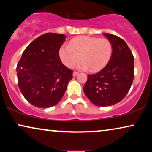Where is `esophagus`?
<instances>
[{
	"mask_svg": "<svg viewBox=\"0 0 152 152\" xmlns=\"http://www.w3.org/2000/svg\"><path fill=\"white\" fill-rule=\"evenodd\" d=\"M79 75V72H73V73H72V75H73V77H76V76H77Z\"/></svg>",
	"mask_w": 152,
	"mask_h": 152,
	"instance_id": "esophagus-1",
	"label": "esophagus"
}]
</instances>
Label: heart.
I'll return each mask as SVG.
<instances>
[{"label": "heart", "mask_w": 152, "mask_h": 152, "mask_svg": "<svg viewBox=\"0 0 152 152\" xmlns=\"http://www.w3.org/2000/svg\"><path fill=\"white\" fill-rule=\"evenodd\" d=\"M113 45L107 39L82 36L70 41L69 45H61L59 50L60 59L64 65L72 68L82 59L77 65L80 70L91 68L97 72L104 67L111 59Z\"/></svg>", "instance_id": "1"}]
</instances>
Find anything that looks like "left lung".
Returning a JSON list of instances; mask_svg holds the SVG:
<instances>
[{
  "mask_svg": "<svg viewBox=\"0 0 152 152\" xmlns=\"http://www.w3.org/2000/svg\"><path fill=\"white\" fill-rule=\"evenodd\" d=\"M113 45V54L107 65L88 75L84 86L86 97L95 105L108 107L122 100L134 80V58L125 41L118 36L104 33Z\"/></svg>",
  "mask_w": 152,
  "mask_h": 152,
  "instance_id": "left-lung-1",
  "label": "left lung"
}]
</instances>
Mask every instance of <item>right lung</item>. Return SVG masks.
I'll list each match as a JSON object with an SVG mask.
<instances>
[{"mask_svg": "<svg viewBox=\"0 0 152 152\" xmlns=\"http://www.w3.org/2000/svg\"><path fill=\"white\" fill-rule=\"evenodd\" d=\"M66 36L45 33L31 42L22 54L16 72L18 87L34 107L46 109L61 100L73 71L61 63L59 50Z\"/></svg>", "mask_w": 152, "mask_h": 152, "instance_id": "1", "label": "right lung"}]
</instances>
